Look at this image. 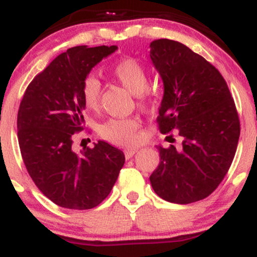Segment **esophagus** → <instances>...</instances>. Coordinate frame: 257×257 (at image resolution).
Listing matches in <instances>:
<instances>
[{"label":"esophagus","mask_w":257,"mask_h":257,"mask_svg":"<svg viewBox=\"0 0 257 257\" xmlns=\"http://www.w3.org/2000/svg\"><path fill=\"white\" fill-rule=\"evenodd\" d=\"M138 152V150H135V149H131V150H125L124 151V156H125V159H131L133 156L135 155V153Z\"/></svg>","instance_id":"obj_1"}]
</instances>
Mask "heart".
<instances>
[{
    "label": "heart",
    "instance_id": "heart-1",
    "mask_svg": "<svg viewBox=\"0 0 257 257\" xmlns=\"http://www.w3.org/2000/svg\"><path fill=\"white\" fill-rule=\"evenodd\" d=\"M111 76L126 88L144 106L150 99L147 90L149 71L145 65L134 58H124L112 66ZM81 99L85 110L95 112L101 101V83L95 76H87L81 84ZM140 120L137 118H111L100 125L99 134L108 143L117 146H133L139 141Z\"/></svg>",
    "mask_w": 257,
    "mask_h": 257
}]
</instances>
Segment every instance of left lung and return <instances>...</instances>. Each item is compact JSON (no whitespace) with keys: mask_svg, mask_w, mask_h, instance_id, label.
I'll list each match as a JSON object with an SVG mask.
<instances>
[{"mask_svg":"<svg viewBox=\"0 0 257 257\" xmlns=\"http://www.w3.org/2000/svg\"><path fill=\"white\" fill-rule=\"evenodd\" d=\"M150 48L164 83L158 129H176L182 138L180 149L158 146L161 162L150 181L161 198L190 204L210 196L226 176L239 140V116L225 78L202 55L167 38Z\"/></svg>","mask_w":257,"mask_h":257,"instance_id":"8db88e82","label":"left lung"}]
</instances>
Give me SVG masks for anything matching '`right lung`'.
<instances>
[{
  "label": "right lung",
  "instance_id": "right-lung-1",
  "mask_svg": "<svg viewBox=\"0 0 257 257\" xmlns=\"http://www.w3.org/2000/svg\"><path fill=\"white\" fill-rule=\"evenodd\" d=\"M116 46H77L58 55L26 88L18 111L23 161L38 190L63 208L87 210L111 192L124 164L120 150L105 141L72 150L84 129L81 84L91 67Z\"/></svg>",
  "mask_w": 257,
  "mask_h": 257
}]
</instances>
